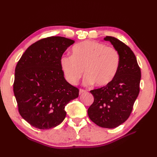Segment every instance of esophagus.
Segmentation results:
<instances>
[{
    "mask_svg": "<svg viewBox=\"0 0 157 157\" xmlns=\"http://www.w3.org/2000/svg\"><path fill=\"white\" fill-rule=\"evenodd\" d=\"M85 92H86V90H84V89H81V88H80V89L79 90V94H80V95L83 94V93H85Z\"/></svg>",
    "mask_w": 157,
    "mask_h": 157,
    "instance_id": "esophagus-1",
    "label": "esophagus"
}]
</instances>
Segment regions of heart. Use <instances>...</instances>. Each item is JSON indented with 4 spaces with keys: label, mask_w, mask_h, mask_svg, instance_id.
<instances>
[{
    "label": "heart",
    "mask_w": 157,
    "mask_h": 157,
    "mask_svg": "<svg viewBox=\"0 0 157 157\" xmlns=\"http://www.w3.org/2000/svg\"><path fill=\"white\" fill-rule=\"evenodd\" d=\"M60 65L65 79L71 84L78 82L84 70L85 84L94 83L96 86L104 87L116 77L120 56L115 48L87 40L74 46L72 56L61 57Z\"/></svg>",
    "instance_id": "heart-1"
}]
</instances>
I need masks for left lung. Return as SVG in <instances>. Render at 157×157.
<instances>
[{
  "instance_id": "obj_1",
  "label": "left lung",
  "mask_w": 157,
  "mask_h": 157,
  "mask_svg": "<svg viewBox=\"0 0 157 157\" xmlns=\"http://www.w3.org/2000/svg\"><path fill=\"white\" fill-rule=\"evenodd\" d=\"M120 56V65L116 77L106 86L90 92L94 101L88 109V115L98 126L114 128L129 118L140 92L141 70L134 52L117 38L107 36Z\"/></svg>"
}]
</instances>
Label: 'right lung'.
<instances>
[{
  "label": "right lung",
  "mask_w": 157,
  "mask_h": 157,
  "mask_svg": "<svg viewBox=\"0 0 157 157\" xmlns=\"http://www.w3.org/2000/svg\"><path fill=\"white\" fill-rule=\"evenodd\" d=\"M75 42L62 36H49L31 44L16 65L13 85L18 111L32 126L41 130L59 125L65 107L78 97L79 90L64 78L60 59Z\"/></svg>",
  "instance_id": "right-lung-1"
}]
</instances>
